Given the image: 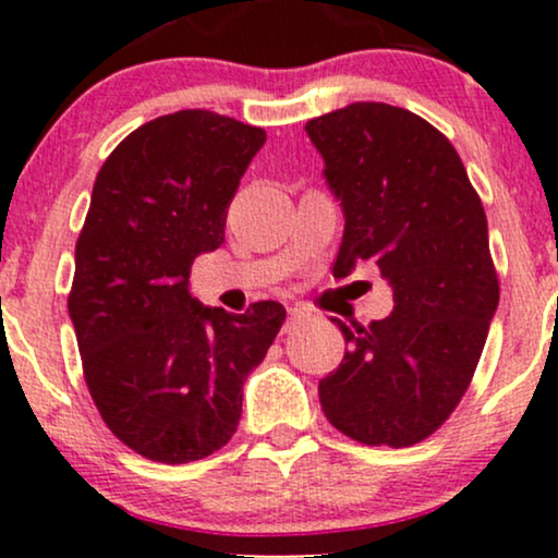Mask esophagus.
Returning a JSON list of instances; mask_svg holds the SVG:
<instances>
[{"label": "esophagus", "mask_w": 558, "mask_h": 558, "mask_svg": "<svg viewBox=\"0 0 558 558\" xmlns=\"http://www.w3.org/2000/svg\"><path fill=\"white\" fill-rule=\"evenodd\" d=\"M306 319H312V315L306 310H301V306H293V310H288V319H286V332L296 330L299 325H304Z\"/></svg>", "instance_id": "34e87169"}]
</instances>
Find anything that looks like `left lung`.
<instances>
[{
  "mask_svg": "<svg viewBox=\"0 0 558 558\" xmlns=\"http://www.w3.org/2000/svg\"><path fill=\"white\" fill-rule=\"evenodd\" d=\"M306 133L345 217L332 272L375 262L393 288L386 319H332L349 351L319 380V403L360 444L414 446L459 407L496 315L483 202L451 141L401 107L356 101Z\"/></svg>",
  "mask_w": 558,
  "mask_h": 558,
  "instance_id": "obj_1",
  "label": "left lung"
}]
</instances>
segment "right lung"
<instances>
[{
	"instance_id": "1",
	"label": "right lung",
	"mask_w": 558,
	"mask_h": 558,
	"mask_svg": "<svg viewBox=\"0 0 558 558\" xmlns=\"http://www.w3.org/2000/svg\"><path fill=\"white\" fill-rule=\"evenodd\" d=\"M265 138L181 110L136 128L96 175L68 312L101 420L151 462H198L233 438L243 380L286 319L278 301L213 310L189 283L198 254L226 241L228 204Z\"/></svg>"
}]
</instances>
